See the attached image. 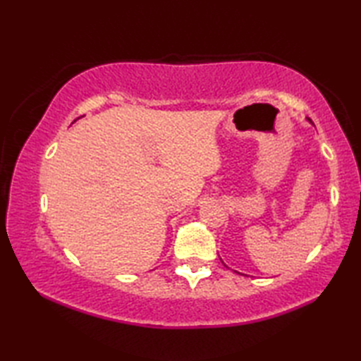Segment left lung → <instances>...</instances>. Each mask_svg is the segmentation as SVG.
<instances>
[{"mask_svg":"<svg viewBox=\"0 0 361 361\" xmlns=\"http://www.w3.org/2000/svg\"><path fill=\"white\" fill-rule=\"evenodd\" d=\"M309 122H310V124H312V121H310V119H309Z\"/></svg>","mask_w":361,"mask_h":361,"instance_id":"1","label":"left lung"}]
</instances>
